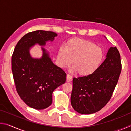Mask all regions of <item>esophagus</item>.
<instances>
[{
	"label": "esophagus",
	"mask_w": 131,
	"mask_h": 131,
	"mask_svg": "<svg viewBox=\"0 0 131 131\" xmlns=\"http://www.w3.org/2000/svg\"><path fill=\"white\" fill-rule=\"evenodd\" d=\"M72 80V77L70 74L66 75V81L67 82H70Z\"/></svg>",
	"instance_id": "obj_1"
}]
</instances>
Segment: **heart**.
Wrapping results in <instances>:
<instances>
[{
	"label": "heart",
	"mask_w": 131,
	"mask_h": 131,
	"mask_svg": "<svg viewBox=\"0 0 131 131\" xmlns=\"http://www.w3.org/2000/svg\"><path fill=\"white\" fill-rule=\"evenodd\" d=\"M103 57L102 48L87 40L79 38L70 39L66 43L65 48L58 51V61L61 66H72L77 74L87 76L99 67Z\"/></svg>",
	"instance_id": "b5f03b06"
}]
</instances>
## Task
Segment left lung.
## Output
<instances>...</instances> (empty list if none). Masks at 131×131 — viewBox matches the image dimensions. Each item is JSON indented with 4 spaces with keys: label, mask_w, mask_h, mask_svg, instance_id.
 Here are the masks:
<instances>
[{
    "label": "left lung",
    "mask_w": 131,
    "mask_h": 131,
    "mask_svg": "<svg viewBox=\"0 0 131 131\" xmlns=\"http://www.w3.org/2000/svg\"><path fill=\"white\" fill-rule=\"evenodd\" d=\"M121 70L120 54L110 47L103 62L92 74L73 79L71 104L79 113L90 114L102 109L112 96Z\"/></svg>",
    "instance_id": "obj_1"
}]
</instances>
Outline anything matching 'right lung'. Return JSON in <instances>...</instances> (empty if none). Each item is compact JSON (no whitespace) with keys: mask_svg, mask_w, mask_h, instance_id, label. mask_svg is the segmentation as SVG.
Returning a JSON list of instances; mask_svg holds the SVG:
<instances>
[{"mask_svg":"<svg viewBox=\"0 0 131 131\" xmlns=\"http://www.w3.org/2000/svg\"><path fill=\"white\" fill-rule=\"evenodd\" d=\"M57 36L53 32L41 30L28 33L18 42L12 55V70L17 91L24 102L35 109H44L51 105L52 92L65 83L66 74L52 63L43 48L40 59L33 58L29 48L36 43L44 46Z\"/></svg>","mask_w":131,"mask_h":131,"instance_id":"1","label":"right lung"}]
</instances>
